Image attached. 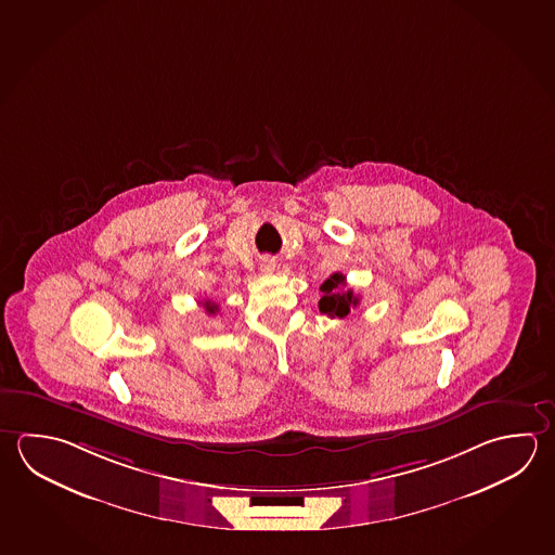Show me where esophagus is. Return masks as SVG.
<instances>
[{"label":"esophagus","mask_w":555,"mask_h":555,"mask_svg":"<svg viewBox=\"0 0 555 555\" xmlns=\"http://www.w3.org/2000/svg\"><path fill=\"white\" fill-rule=\"evenodd\" d=\"M260 270L263 273H272L275 270V260L273 258H263L262 263H260Z\"/></svg>","instance_id":"obj_1"}]
</instances>
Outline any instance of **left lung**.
<instances>
[{
	"label": "left lung",
	"mask_w": 555,
	"mask_h": 555,
	"mask_svg": "<svg viewBox=\"0 0 555 555\" xmlns=\"http://www.w3.org/2000/svg\"><path fill=\"white\" fill-rule=\"evenodd\" d=\"M344 285H346V275L340 272L333 273L321 285V292H323V297L319 301L321 313L328 314L333 319L334 317L344 319L350 313V309L360 305V297L353 295L352 289H344Z\"/></svg>",
	"instance_id": "left-lung-1"
}]
</instances>
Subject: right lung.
<instances>
[{
  "label": "right lung",
  "mask_w": 555,
  "mask_h": 555,
  "mask_svg": "<svg viewBox=\"0 0 555 555\" xmlns=\"http://www.w3.org/2000/svg\"><path fill=\"white\" fill-rule=\"evenodd\" d=\"M205 311H207V313L209 314L217 313V305H215V302L211 301H205Z\"/></svg>",
  "instance_id": "1"
}]
</instances>
